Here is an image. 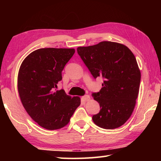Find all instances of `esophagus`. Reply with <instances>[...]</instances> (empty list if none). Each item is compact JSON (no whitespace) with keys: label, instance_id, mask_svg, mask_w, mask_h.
<instances>
[{"label":"esophagus","instance_id":"1","mask_svg":"<svg viewBox=\"0 0 161 161\" xmlns=\"http://www.w3.org/2000/svg\"><path fill=\"white\" fill-rule=\"evenodd\" d=\"M81 99H82V100L84 102H88V101H89L91 100V97H90L89 95H84V96H83L82 97H81Z\"/></svg>","mask_w":161,"mask_h":161}]
</instances>
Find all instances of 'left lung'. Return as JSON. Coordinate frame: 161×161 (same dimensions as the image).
Returning <instances> with one entry per match:
<instances>
[{
    "mask_svg": "<svg viewBox=\"0 0 161 161\" xmlns=\"http://www.w3.org/2000/svg\"><path fill=\"white\" fill-rule=\"evenodd\" d=\"M77 50L93 77L104 79L100 92L92 94L101 108L93 121L106 129L119 127L131 115L139 92L141 75L134 54L126 46L111 42Z\"/></svg>",
    "mask_w": 161,
    "mask_h": 161,
    "instance_id": "obj_1",
    "label": "left lung"
}]
</instances>
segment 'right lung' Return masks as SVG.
Wrapping results in <instances>:
<instances>
[{
	"label": "right lung",
	"instance_id": "right-lung-1",
	"mask_svg": "<svg viewBox=\"0 0 161 161\" xmlns=\"http://www.w3.org/2000/svg\"><path fill=\"white\" fill-rule=\"evenodd\" d=\"M75 52L73 48H40L26 57L18 75V91L23 107L39 126L48 130L64 127L80 105L61 89V72Z\"/></svg>",
	"mask_w": 161,
	"mask_h": 161
}]
</instances>
